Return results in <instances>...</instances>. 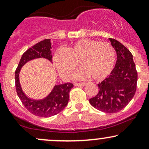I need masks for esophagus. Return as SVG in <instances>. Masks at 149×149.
<instances>
[{"instance_id": "esophagus-1", "label": "esophagus", "mask_w": 149, "mask_h": 149, "mask_svg": "<svg viewBox=\"0 0 149 149\" xmlns=\"http://www.w3.org/2000/svg\"><path fill=\"white\" fill-rule=\"evenodd\" d=\"M74 85H76V86H78V87H83L85 86V85H86V83H74Z\"/></svg>"}]
</instances>
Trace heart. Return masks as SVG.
<instances>
[{"label":"heart","instance_id":"b5f03b06","mask_svg":"<svg viewBox=\"0 0 149 149\" xmlns=\"http://www.w3.org/2000/svg\"><path fill=\"white\" fill-rule=\"evenodd\" d=\"M116 61V52L107 42L83 38L73 42L70 47L59 49L53 56V63L62 78H70L78 63L82 69L76 73L78 78L90 77L102 80L111 72Z\"/></svg>","mask_w":149,"mask_h":149}]
</instances>
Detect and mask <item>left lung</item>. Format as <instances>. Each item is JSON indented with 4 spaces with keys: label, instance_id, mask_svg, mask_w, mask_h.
Segmentation results:
<instances>
[{
    "label": "left lung",
    "instance_id": "left-lung-1",
    "mask_svg": "<svg viewBox=\"0 0 149 149\" xmlns=\"http://www.w3.org/2000/svg\"><path fill=\"white\" fill-rule=\"evenodd\" d=\"M109 40L117 55L116 66L109 76L98 84V94L90 99V103L97 110L114 113L124 109L134 97L137 72L129 49L115 39Z\"/></svg>",
    "mask_w": 149,
    "mask_h": 149
}]
</instances>
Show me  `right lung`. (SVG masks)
<instances>
[{"instance_id": "add662e5", "label": "right lung", "mask_w": 149, "mask_h": 149, "mask_svg": "<svg viewBox=\"0 0 149 149\" xmlns=\"http://www.w3.org/2000/svg\"><path fill=\"white\" fill-rule=\"evenodd\" d=\"M52 43L50 39H45L27 49L22 54L17 68L15 71L16 91L22 104L33 115L47 118L61 112L67 106L69 100V92L73 87L71 83L55 85L52 91L45 98L34 100L24 92L19 82V73L24 65L28 61L39 58H44L52 63Z\"/></svg>"}]
</instances>
